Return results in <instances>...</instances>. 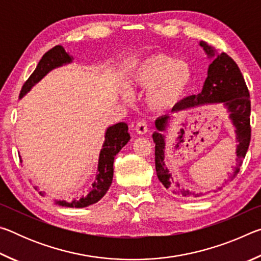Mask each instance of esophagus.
I'll return each mask as SVG.
<instances>
[{
    "label": "esophagus",
    "instance_id": "1",
    "mask_svg": "<svg viewBox=\"0 0 261 261\" xmlns=\"http://www.w3.org/2000/svg\"><path fill=\"white\" fill-rule=\"evenodd\" d=\"M135 130H136L137 134H139V135L146 134V132H147V124H146V122H145V121L137 122V124H136V126H135Z\"/></svg>",
    "mask_w": 261,
    "mask_h": 261
}]
</instances>
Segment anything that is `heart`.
<instances>
[{"label": "heart", "instance_id": "1", "mask_svg": "<svg viewBox=\"0 0 261 261\" xmlns=\"http://www.w3.org/2000/svg\"><path fill=\"white\" fill-rule=\"evenodd\" d=\"M193 79L187 61L158 53L132 65L127 84L132 88H148L146 103L156 112L169 109L182 99Z\"/></svg>", "mask_w": 261, "mask_h": 261}]
</instances>
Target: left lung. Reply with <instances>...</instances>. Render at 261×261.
Instances as JSON below:
<instances>
[{
	"mask_svg": "<svg viewBox=\"0 0 261 261\" xmlns=\"http://www.w3.org/2000/svg\"><path fill=\"white\" fill-rule=\"evenodd\" d=\"M200 46L204 48L208 56H214V50L206 42H200ZM223 102L230 112V118L232 124L236 127L237 135V160L238 167L236 168L235 174L238 173L242 161L244 160L245 154L249 148L251 140V100L250 93L247 90L246 83L243 78L240 68L230 56L226 53H221L216 55L208 68V76H207L204 87L199 94L190 95L188 98L180 101L173 108V112L188 109L204 103ZM170 117L166 116L159 117L155 121L156 130L153 134V141L155 144V169L156 175L160 182L165 185V188L171 190L174 193L182 194V197H199V194L191 193L188 190L180 188V185L169 174V170L165 167V136L163 131H166L168 121ZM235 177V175H233ZM232 178V177H231Z\"/></svg>",
	"mask_w": 261,
	"mask_h": 261,
	"instance_id": "8db88e82",
	"label": "left lung"
}]
</instances>
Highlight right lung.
<instances>
[{
  "instance_id": "1",
  "label": "right lung",
  "mask_w": 261,
  "mask_h": 261,
  "mask_svg": "<svg viewBox=\"0 0 261 261\" xmlns=\"http://www.w3.org/2000/svg\"><path fill=\"white\" fill-rule=\"evenodd\" d=\"M71 56L60 45L53 47L51 49L45 53L42 59L39 61L33 73L31 74L28 81L24 83L23 87H21L20 98L26 92L31 90V87L34 84H37L40 81L47 72H49L51 69L60 67L62 64L69 63V62H71ZM105 138L106 140L102 145V149H101L99 158L98 175H96L95 182L92 184V191L86 197H83L79 200H73L72 202L56 201L57 205L81 208V207H86L88 205L95 204V202H98L107 193L108 189L110 188L113 182L114 159L116 156V154L121 151L122 147L125 146L127 141L130 140V135L127 132L126 123L120 122L117 124L108 127Z\"/></svg>"
}]
</instances>
